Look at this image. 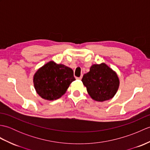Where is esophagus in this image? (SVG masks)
Returning a JSON list of instances; mask_svg holds the SVG:
<instances>
[{"label":"esophagus","instance_id":"34e87169","mask_svg":"<svg viewBox=\"0 0 150 150\" xmlns=\"http://www.w3.org/2000/svg\"><path fill=\"white\" fill-rule=\"evenodd\" d=\"M82 78V76H81L80 77H76V79H79V80H81Z\"/></svg>","mask_w":150,"mask_h":150}]
</instances>
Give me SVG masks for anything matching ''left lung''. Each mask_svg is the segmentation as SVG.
<instances>
[{"label":"left lung","instance_id":"8db88e82","mask_svg":"<svg viewBox=\"0 0 150 150\" xmlns=\"http://www.w3.org/2000/svg\"><path fill=\"white\" fill-rule=\"evenodd\" d=\"M82 82L92 99L104 102L112 98L119 90L120 81L115 71L104 62L91 65Z\"/></svg>","mask_w":150,"mask_h":150}]
</instances>
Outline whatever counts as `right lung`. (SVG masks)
Returning <instances> with one entry per match:
<instances>
[{"mask_svg": "<svg viewBox=\"0 0 150 150\" xmlns=\"http://www.w3.org/2000/svg\"><path fill=\"white\" fill-rule=\"evenodd\" d=\"M75 80L72 69L54 61L47 62L38 69L33 78L37 93L47 100L61 97Z\"/></svg>", "mask_w": 150, "mask_h": 150, "instance_id": "obj_1", "label": "right lung"}]
</instances>
